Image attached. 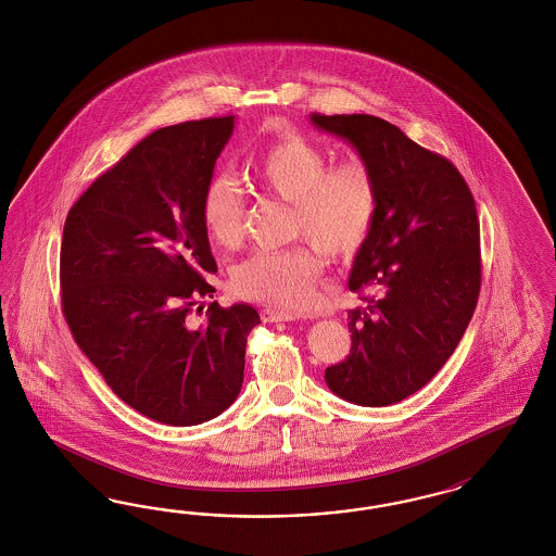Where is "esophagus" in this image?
Wrapping results in <instances>:
<instances>
[{"label": "esophagus", "mask_w": 556, "mask_h": 556, "mask_svg": "<svg viewBox=\"0 0 556 556\" xmlns=\"http://www.w3.org/2000/svg\"><path fill=\"white\" fill-rule=\"evenodd\" d=\"M261 318H263V323H293L298 316L293 312H286L279 307H265L261 312Z\"/></svg>", "instance_id": "1"}]
</instances>
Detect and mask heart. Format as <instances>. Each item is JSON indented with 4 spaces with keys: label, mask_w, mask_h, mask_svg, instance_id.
Instances as JSON below:
<instances>
[{
    "label": "heart",
    "mask_w": 556,
    "mask_h": 556,
    "mask_svg": "<svg viewBox=\"0 0 556 556\" xmlns=\"http://www.w3.org/2000/svg\"><path fill=\"white\" fill-rule=\"evenodd\" d=\"M250 178L291 203V231L345 256L364 244L378 211L374 176L362 162L328 166L325 150L306 135L286 134L252 155ZM201 226L222 249L244 236V201L228 176H213L201 192ZM325 258L312 247L256 250L231 270L233 295L268 306L306 307L323 277Z\"/></svg>",
    "instance_id": "heart-1"
}]
</instances>
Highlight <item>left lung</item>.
I'll list each match as a JSON object with an SVG mask.
<instances>
[{"mask_svg": "<svg viewBox=\"0 0 556 556\" xmlns=\"http://www.w3.org/2000/svg\"><path fill=\"white\" fill-rule=\"evenodd\" d=\"M316 129L345 139L378 189L374 226L357 250L346 312L351 353L325 371L346 403L388 406L421 390L470 323L480 291L477 205L458 168L371 115H318Z\"/></svg>", "mask_w": 556, "mask_h": 556, "instance_id": "left-lung-1", "label": "left lung"}]
</instances>
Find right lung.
Instances as JSON below:
<instances>
[{"label": "right lung", "instance_id": "right-lung-1", "mask_svg": "<svg viewBox=\"0 0 556 556\" xmlns=\"http://www.w3.org/2000/svg\"><path fill=\"white\" fill-rule=\"evenodd\" d=\"M236 116L187 121L139 141L67 213L61 306L77 346L123 403L153 421L189 427L230 406L244 382L249 304L189 314L215 289L201 192ZM201 307V306H199Z\"/></svg>", "mask_w": 556, "mask_h": 556}]
</instances>
